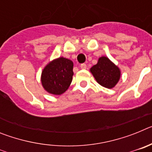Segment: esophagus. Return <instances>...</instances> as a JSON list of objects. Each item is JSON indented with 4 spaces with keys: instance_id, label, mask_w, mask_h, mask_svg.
I'll return each mask as SVG.
<instances>
[{
    "instance_id": "34e87169",
    "label": "esophagus",
    "mask_w": 152,
    "mask_h": 152,
    "mask_svg": "<svg viewBox=\"0 0 152 152\" xmlns=\"http://www.w3.org/2000/svg\"><path fill=\"white\" fill-rule=\"evenodd\" d=\"M80 68H81V69H86V68H87V64H81L80 65Z\"/></svg>"
}]
</instances>
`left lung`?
Segmentation results:
<instances>
[{
	"label": "left lung",
	"instance_id": "1",
	"mask_svg": "<svg viewBox=\"0 0 152 152\" xmlns=\"http://www.w3.org/2000/svg\"><path fill=\"white\" fill-rule=\"evenodd\" d=\"M90 72L96 82L106 88H114L121 77V71L106 56L99 58L97 63L91 68Z\"/></svg>",
	"mask_w": 152,
	"mask_h": 152
}]
</instances>
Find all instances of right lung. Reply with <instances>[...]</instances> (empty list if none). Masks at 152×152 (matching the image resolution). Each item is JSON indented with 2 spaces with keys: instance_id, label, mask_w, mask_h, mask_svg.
I'll return each instance as SVG.
<instances>
[{
  "instance_id": "right-lung-1",
  "label": "right lung",
  "mask_w": 152,
  "mask_h": 152,
  "mask_svg": "<svg viewBox=\"0 0 152 152\" xmlns=\"http://www.w3.org/2000/svg\"><path fill=\"white\" fill-rule=\"evenodd\" d=\"M73 66L72 61L64 57L49 61L41 75V83L44 90L53 95L64 94L72 81Z\"/></svg>"
}]
</instances>
